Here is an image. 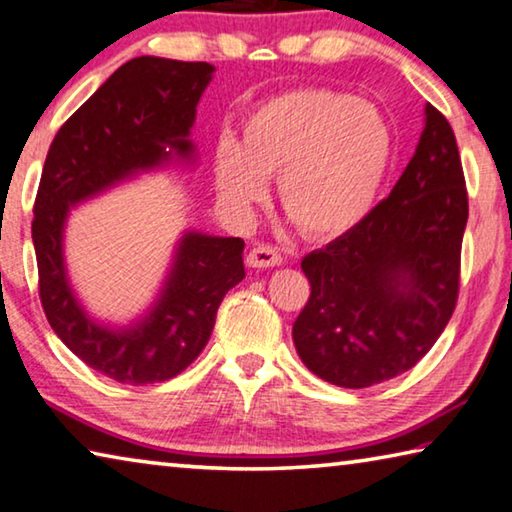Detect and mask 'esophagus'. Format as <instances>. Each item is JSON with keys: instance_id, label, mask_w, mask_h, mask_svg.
<instances>
[{"instance_id": "1", "label": "esophagus", "mask_w": 512, "mask_h": 512, "mask_svg": "<svg viewBox=\"0 0 512 512\" xmlns=\"http://www.w3.org/2000/svg\"><path fill=\"white\" fill-rule=\"evenodd\" d=\"M283 263V256L270 245H256L247 254L249 267H276Z\"/></svg>"}]
</instances>
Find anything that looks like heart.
Listing matches in <instances>:
<instances>
[{"label":"heart","instance_id":"b5f03b06","mask_svg":"<svg viewBox=\"0 0 512 512\" xmlns=\"http://www.w3.org/2000/svg\"><path fill=\"white\" fill-rule=\"evenodd\" d=\"M392 158V131L374 106L345 92L299 88L274 95L242 120L240 142L213 149L222 204L247 215L279 177L283 211L306 236L338 238L370 213Z\"/></svg>","mask_w":512,"mask_h":512}]
</instances>
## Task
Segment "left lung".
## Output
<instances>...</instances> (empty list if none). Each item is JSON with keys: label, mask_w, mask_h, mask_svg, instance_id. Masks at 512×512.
<instances>
[{"label": "left lung", "mask_w": 512, "mask_h": 512, "mask_svg": "<svg viewBox=\"0 0 512 512\" xmlns=\"http://www.w3.org/2000/svg\"><path fill=\"white\" fill-rule=\"evenodd\" d=\"M424 131L395 188L354 229L311 251V297L292 324L304 365L340 388L408 372L458 299L467 188L451 124L426 104Z\"/></svg>", "instance_id": "left-lung-1"}]
</instances>
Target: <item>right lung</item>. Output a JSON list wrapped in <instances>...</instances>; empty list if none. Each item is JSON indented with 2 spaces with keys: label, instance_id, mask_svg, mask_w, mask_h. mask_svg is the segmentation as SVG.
<instances>
[{
  "label": "right lung",
  "instance_id": "add662e5",
  "mask_svg": "<svg viewBox=\"0 0 512 512\" xmlns=\"http://www.w3.org/2000/svg\"><path fill=\"white\" fill-rule=\"evenodd\" d=\"M211 63L138 56L108 77L49 147L31 238L45 315L63 345L117 383L147 385L181 374L211 338L226 292L245 279L242 238L186 231L149 311L127 326L92 320L67 276L70 211L138 174L195 163L190 129Z\"/></svg>",
  "mask_w": 512,
  "mask_h": 512
}]
</instances>
